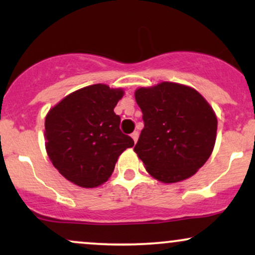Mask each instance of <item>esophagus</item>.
Here are the masks:
<instances>
[{
    "label": "esophagus",
    "instance_id": "esophagus-1",
    "mask_svg": "<svg viewBox=\"0 0 255 255\" xmlns=\"http://www.w3.org/2000/svg\"><path fill=\"white\" fill-rule=\"evenodd\" d=\"M130 136H131V139L134 140V142H136L137 141V137H139V133H137V131H133Z\"/></svg>",
    "mask_w": 255,
    "mask_h": 255
}]
</instances>
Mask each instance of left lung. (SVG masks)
<instances>
[{
	"label": "left lung",
	"instance_id": "8db88e82",
	"mask_svg": "<svg viewBox=\"0 0 255 255\" xmlns=\"http://www.w3.org/2000/svg\"><path fill=\"white\" fill-rule=\"evenodd\" d=\"M144 129L134 152L152 177L175 183L193 176L211 156L217 118L197 90L176 83L140 87L134 93Z\"/></svg>",
	"mask_w": 255,
	"mask_h": 255
}]
</instances>
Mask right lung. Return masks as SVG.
Segmentation results:
<instances>
[{"instance_id":"1","label":"right lung","mask_w":255,"mask_h":255,"mask_svg":"<svg viewBox=\"0 0 255 255\" xmlns=\"http://www.w3.org/2000/svg\"><path fill=\"white\" fill-rule=\"evenodd\" d=\"M124 93L105 84L91 85L66 96L46 114V152L72 183L95 188L107 182L120 154L134 146L114 113Z\"/></svg>"}]
</instances>
